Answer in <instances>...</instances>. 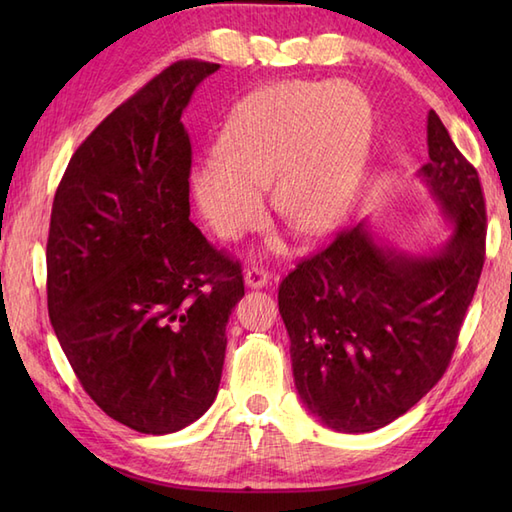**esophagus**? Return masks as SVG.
I'll list each match as a JSON object with an SVG mask.
<instances>
[{
  "mask_svg": "<svg viewBox=\"0 0 512 512\" xmlns=\"http://www.w3.org/2000/svg\"><path fill=\"white\" fill-rule=\"evenodd\" d=\"M268 281H270V275H268V270H264V268L253 266V268H248L246 273H244V284H246V288L259 290V288L268 286Z\"/></svg>",
  "mask_w": 512,
  "mask_h": 512,
  "instance_id": "1",
  "label": "esophagus"
}]
</instances>
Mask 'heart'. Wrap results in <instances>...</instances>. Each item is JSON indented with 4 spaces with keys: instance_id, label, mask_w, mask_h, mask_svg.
Returning a JSON list of instances; mask_svg holds the SVG:
<instances>
[{
    "instance_id": "obj_1",
    "label": "heart",
    "mask_w": 512,
    "mask_h": 512,
    "mask_svg": "<svg viewBox=\"0 0 512 512\" xmlns=\"http://www.w3.org/2000/svg\"><path fill=\"white\" fill-rule=\"evenodd\" d=\"M372 143V107L352 85L286 81L248 94L228 116L215 156L191 169V193L213 233L259 224L273 182L277 213L323 235L352 211Z\"/></svg>"
}]
</instances>
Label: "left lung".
<instances>
[{"instance_id":"8db88e82","label":"left lung","mask_w":512,"mask_h":512,"mask_svg":"<svg viewBox=\"0 0 512 512\" xmlns=\"http://www.w3.org/2000/svg\"><path fill=\"white\" fill-rule=\"evenodd\" d=\"M427 147L418 178L453 226L447 242L407 253L358 224L279 286L297 394L334 431L385 427L438 383L482 275L480 178L433 110Z\"/></svg>"}]
</instances>
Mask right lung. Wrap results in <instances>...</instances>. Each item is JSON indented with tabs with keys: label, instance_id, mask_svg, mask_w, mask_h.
Wrapping results in <instances>:
<instances>
[{
	"label": "right lung",
	"instance_id": "add662e5",
	"mask_svg": "<svg viewBox=\"0 0 512 512\" xmlns=\"http://www.w3.org/2000/svg\"><path fill=\"white\" fill-rule=\"evenodd\" d=\"M217 63L178 61L74 151L54 195L48 312L76 378L107 416L165 436L220 387L242 266L189 220L182 112Z\"/></svg>",
	"mask_w": 512,
	"mask_h": 512
}]
</instances>
